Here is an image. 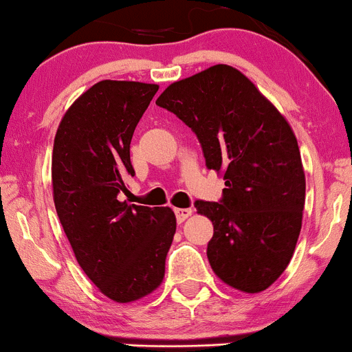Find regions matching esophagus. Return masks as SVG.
<instances>
[{
	"label": "esophagus",
	"instance_id": "1",
	"mask_svg": "<svg viewBox=\"0 0 352 352\" xmlns=\"http://www.w3.org/2000/svg\"><path fill=\"white\" fill-rule=\"evenodd\" d=\"M192 213L191 208H175V214H176V220L177 223H183L186 218H190Z\"/></svg>",
	"mask_w": 352,
	"mask_h": 352
}]
</instances>
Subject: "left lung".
<instances>
[{"instance_id":"obj_1","label":"left lung","mask_w":352,"mask_h":352,"mask_svg":"<svg viewBox=\"0 0 352 352\" xmlns=\"http://www.w3.org/2000/svg\"><path fill=\"white\" fill-rule=\"evenodd\" d=\"M156 104L191 127L208 169L225 179L220 203H195L213 223L206 250L213 272L241 292L268 289L292 258L305 203V175L290 124L230 65L175 82Z\"/></svg>"}]
</instances>
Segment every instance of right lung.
Segmentation results:
<instances>
[{"instance_id":"add662e5","label":"right lung","mask_w":352,"mask_h":352,"mask_svg":"<svg viewBox=\"0 0 352 352\" xmlns=\"http://www.w3.org/2000/svg\"><path fill=\"white\" fill-rule=\"evenodd\" d=\"M160 85L102 80L60 120L52 156L54 201L78 265L104 296L126 304L164 278L176 233L171 208L120 201L134 176L131 139Z\"/></svg>"}]
</instances>
